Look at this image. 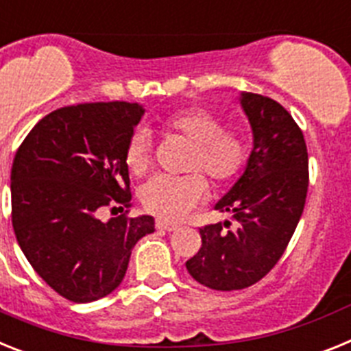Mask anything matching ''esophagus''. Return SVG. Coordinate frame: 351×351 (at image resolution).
I'll use <instances>...</instances> for the list:
<instances>
[{
	"instance_id": "obj_1",
	"label": "esophagus",
	"mask_w": 351,
	"mask_h": 351,
	"mask_svg": "<svg viewBox=\"0 0 351 351\" xmlns=\"http://www.w3.org/2000/svg\"><path fill=\"white\" fill-rule=\"evenodd\" d=\"M155 226H157V230H166V231L178 230V226H176V224H173V222H167V221H157L155 222Z\"/></svg>"
}]
</instances>
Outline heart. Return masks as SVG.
I'll return each mask as SVG.
<instances>
[{"instance_id": "b5f03b06", "label": "heart", "mask_w": 351, "mask_h": 351, "mask_svg": "<svg viewBox=\"0 0 351 351\" xmlns=\"http://www.w3.org/2000/svg\"><path fill=\"white\" fill-rule=\"evenodd\" d=\"M167 136H180L191 145L184 176L157 175L141 189V203L146 212L164 221H180L206 197V182L197 172L208 176L215 187L231 184L247 164L251 155L247 136L237 127H222L219 114L201 106L184 108L164 118ZM152 162V141L143 129L130 134L125 148V164L136 176L145 175Z\"/></svg>"}]
</instances>
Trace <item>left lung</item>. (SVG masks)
I'll use <instances>...</instances> for the list:
<instances>
[{
    "label": "left lung",
    "instance_id": "left-lung-1",
    "mask_svg": "<svg viewBox=\"0 0 351 351\" xmlns=\"http://www.w3.org/2000/svg\"><path fill=\"white\" fill-rule=\"evenodd\" d=\"M254 146L247 167L219 212L233 221L199 228L201 249L185 263L189 274L219 291L243 289L261 281L281 260L304 212L309 160L304 134L281 104L242 93Z\"/></svg>",
    "mask_w": 351,
    "mask_h": 351
}]
</instances>
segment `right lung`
<instances>
[{
	"label": "right lung",
	"mask_w": 351,
	"mask_h": 351,
	"mask_svg": "<svg viewBox=\"0 0 351 351\" xmlns=\"http://www.w3.org/2000/svg\"><path fill=\"white\" fill-rule=\"evenodd\" d=\"M143 112L130 102L66 106L42 118L15 152L17 242L35 272L72 302L114 291L136 242L155 231L150 215H127L132 196L125 148ZM117 204L124 213L100 221L99 210Z\"/></svg>",
	"instance_id": "right-lung-1"
}]
</instances>
